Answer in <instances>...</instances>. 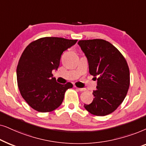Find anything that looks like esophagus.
Masks as SVG:
<instances>
[{
    "label": "esophagus",
    "mask_w": 146,
    "mask_h": 146,
    "mask_svg": "<svg viewBox=\"0 0 146 146\" xmlns=\"http://www.w3.org/2000/svg\"><path fill=\"white\" fill-rule=\"evenodd\" d=\"M77 89L80 91H84L86 90V89H85V88H77Z\"/></svg>",
    "instance_id": "1"
}]
</instances>
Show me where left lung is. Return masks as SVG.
Here are the masks:
<instances>
[{
  "label": "left lung",
  "instance_id": "8db88e82",
  "mask_svg": "<svg viewBox=\"0 0 146 146\" xmlns=\"http://www.w3.org/2000/svg\"><path fill=\"white\" fill-rule=\"evenodd\" d=\"M86 56L89 73L98 80L94 99L84 105L93 115L104 116L113 112L123 102L129 87V69L127 61L117 48L103 39L78 42Z\"/></svg>",
  "mask_w": 146,
  "mask_h": 146
}]
</instances>
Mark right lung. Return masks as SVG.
Returning <instances> with one entry per match:
<instances>
[{
    "instance_id": "1",
    "label": "right lung",
    "mask_w": 146,
    "mask_h": 146,
    "mask_svg": "<svg viewBox=\"0 0 146 146\" xmlns=\"http://www.w3.org/2000/svg\"><path fill=\"white\" fill-rule=\"evenodd\" d=\"M77 40L61 37H43L25 48L17 68L18 87L23 98L35 110L50 112L61 106L65 91L73 84H60L53 77L62 53Z\"/></svg>"
}]
</instances>
